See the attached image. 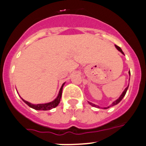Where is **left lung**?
I'll return each instance as SVG.
<instances>
[{"mask_svg":"<svg viewBox=\"0 0 146 146\" xmlns=\"http://www.w3.org/2000/svg\"><path fill=\"white\" fill-rule=\"evenodd\" d=\"M115 47H116V48H117V49L119 51H120V52H121V53L123 54H124V53H123V51H122V49H121V48H120V47H119L118 46H117V45H115ZM129 74H130V71H129ZM127 89H128V86H127V87H126L125 89V90H124V91H123V92L122 93V95H120V98H118V99H117V100H116L115 101V102H112V105H111L110 106L108 107V108H105V109H107V108H110V107H112V106H114V105H117V104H118L119 102H120V101H121L122 100H123V98H124V97H125V94H126V92H127ZM89 102V104H90V105H92V106H94V107H95V108H99V106H98V105H95V104H93V103H92V102Z\"/></svg>","mask_w":146,"mask_h":146,"instance_id":"1","label":"left lung"}]
</instances>
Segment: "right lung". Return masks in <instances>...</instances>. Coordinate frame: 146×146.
<instances>
[{"label": "right lung", "mask_w": 146, "mask_h": 146, "mask_svg": "<svg viewBox=\"0 0 146 146\" xmlns=\"http://www.w3.org/2000/svg\"><path fill=\"white\" fill-rule=\"evenodd\" d=\"M64 84V83L62 84V87H61L60 90H59V95H58L57 98H56L54 100L52 101V102H50L45 104H37V105H34V104H31L30 103V102H27V101L24 100H23L22 98L21 99L23 100V101L26 104V105H28L30 108H33V109L36 110H51L52 108H56V107L59 105V102H60V100L61 98H62V89H63Z\"/></svg>", "instance_id": "obj_1"}]
</instances>
